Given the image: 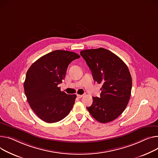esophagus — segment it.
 Here are the masks:
<instances>
[{
	"instance_id": "1",
	"label": "esophagus",
	"mask_w": 158,
	"mask_h": 158,
	"mask_svg": "<svg viewBox=\"0 0 158 158\" xmlns=\"http://www.w3.org/2000/svg\"><path fill=\"white\" fill-rule=\"evenodd\" d=\"M77 97L78 98H82V97H84V94H77Z\"/></svg>"
}]
</instances>
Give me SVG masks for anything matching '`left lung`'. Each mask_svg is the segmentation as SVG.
I'll return each mask as SVG.
<instances>
[{
    "instance_id": "1",
    "label": "left lung",
    "mask_w": 158,
    "mask_h": 158,
    "mask_svg": "<svg viewBox=\"0 0 158 158\" xmlns=\"http://www.w3.org/2000/svg\"><path fill=\"white\" fill-rule=\"evenodd\" d=\"M80 54L94 81L102 84L100 97H93L92 105L86 108L98 122H110L119 116L129 102L132 87L129 69L119 57L102 48L83 50Z\"/></svg>"
}]
</instances>
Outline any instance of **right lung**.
<instances>
[{
	"mask_svg": "<svg viewBox=\"0 0 158 158\" xmlns=\"http://www.w3.org/2000/svg\"><path fill=\"white\" fill-rule=\"evenodd\" d=\"M80 58L74 52L55 50L43 56L28 69L25 94L31 109L43 121L52 123L65 118L76 94H67L58 86L64 79L71 61Z\"/></svg>",
	"mask_w": 158,
	"mask_h": 158,
	"instance_id": "1",
	"label": "right lung"
}]
</instances>
